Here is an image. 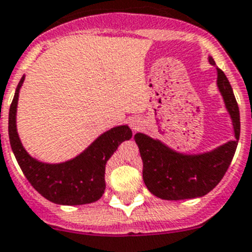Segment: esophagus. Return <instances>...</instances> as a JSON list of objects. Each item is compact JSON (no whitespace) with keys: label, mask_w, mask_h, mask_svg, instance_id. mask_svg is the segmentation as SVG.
Instances as JSON below:
<instances>
[{"label":"esophagus","mask_w":252,"mask_h":252,"mask_svg":"<svg viewBox=\"0 0 252 252\" xmlns=\"http://www.w3.org/2000/svg\"><path fill=\"white\" fill-rule=\"evenodd\" d=\"M142 126H143V124H142V122L139 119L132 120V123H130V126H132L133 132H138L139 129L142 128Z\"/></svg>","instance_id":"1"}]
</instances>
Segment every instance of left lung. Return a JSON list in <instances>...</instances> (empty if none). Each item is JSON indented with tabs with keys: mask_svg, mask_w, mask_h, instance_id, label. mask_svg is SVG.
I'll return each mask as SVG.
<instances>
[{
	"mask_svg": "<svg viewBox=\"0 0 252 252\" xmlns=\"http://www.w3.org/2000/svg\"><path fill=\"white\" fill-rule=\"evenodd\" d=\"M211 64L216 65L209 57ZM217 85L231 115L235 139L211 152L184 155L143 133L134 135L143 161V181L153 195L165 200L199 198L213 190L222 180L235 156L240 138V110L229 81L217 68Z\"/></svg>",
	"mask_w": 252,
	"mask_h": 252,
	"instance_id": "1",
	"label": "left lung"
}]
</instances>
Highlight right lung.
<instances>
[{
    "label": "right lung",
    "mask_w": 252,
    "mask_h": 252,
    "mask_svg": "<svg viewBox=\"0 0 252 252\" xmlns=\"http://www.w3.org/2000/svg\"><path fill=\"white\" fill-rule=\"evenodd\" d=\"M25 76L15 91L8 113V137L16 161L39 194L56 204L81 205L99 200L105 190V166L119 144L132 138L128 126H119L101 134L84 152L62 163H43L32 158L21 144L16 130L19 93Z\"/></svg>",
    "instance_id": "add662e5"
}]
</instances>
